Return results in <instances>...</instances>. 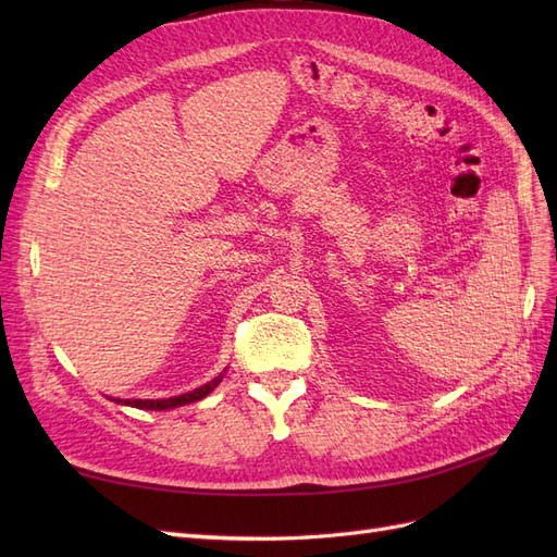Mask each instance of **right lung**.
<instances>
[{
  "label": "right lung",
  "instance_id": "add662e5",
  "mask_svg": "<svg viewBox=\"0 0 557 557\" xmlns=\"http://www.w3.org/2000/svg\"><path fill=\"white\" fill-rule=\"evenodd\" d=\"M223 374L215 376L213 381H209L207 385L197 387V391L193 393H185V395H178V397H170V399H115L121 404H127V407H137V409H150V411H162V409H176V407H183V404H190V401H197L201 397H207L213 387L221 383Z\"/></svg>",
  "mask_w": 557,
  "mask_h": 557
}]
</instances>
